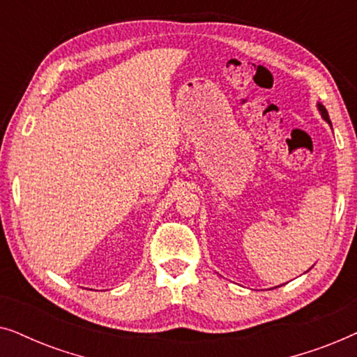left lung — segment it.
Segmentation results:
<instances>
[{"instance_id":"left-lung-1","label":"left lung","mask_w":357,"mask_h":357,"mask_svg":"<svg viewBox=\"0 0 357 357\" xmlns=\"http://www.w3.org/2000/svg\"><path fill=\"white\" fill-rule=\"evenodd\" d=\"M317 109H319L321 119H324V120L326 121V123H328V125L331 126V120H330V116H328V112H326V109H325L324 105L320 104V102H317Z\"/></svg>"}]
</instances>
